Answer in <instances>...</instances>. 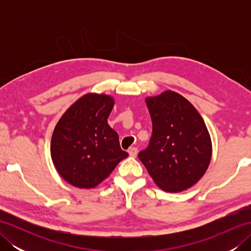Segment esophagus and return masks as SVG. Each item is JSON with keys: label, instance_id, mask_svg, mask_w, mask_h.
Masks as SVG:
<instances>
[{"label": "esophagus", "instance_id": "obj_1", "mask_svg": "<svg viewBox=\"0 0 251 251\" xmlns=\"http://www.w3.org/2000/svg\"><path fill=\"white\" fill-rule=\"evenodd\" d=\"M128 153H129V155H130L131 157H136V155H137V153H138V149H137V148H135V147H132V148H129V150H128Z\"/></svg>", "mask_w": 251, "mask_h": 251}]
</instances>
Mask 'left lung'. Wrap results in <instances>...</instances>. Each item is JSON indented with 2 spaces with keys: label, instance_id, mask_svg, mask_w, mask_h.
<instances>
[{
  "label": "left lung",
  "instance_id": "left-lung-1",
  "mask_svg": "<svg viewBox=\"0 0 251 251\" xmlns=\"http://www.w3.org/2000/svg\"><path fill=\"white\" fill-rule=\"evenodd\" d=\"M146 103L153 131L138 157L163 191L178 193L191 188L211 161V138L204 120L188 99L173 90L147 97Z\"/></svg>",
  "mask_w": 251,
  "mask_h": 251
}]
</instances>
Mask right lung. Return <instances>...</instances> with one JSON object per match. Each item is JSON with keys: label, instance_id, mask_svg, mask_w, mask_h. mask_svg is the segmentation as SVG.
I'll use <instances>...</instances> for the list:
<instances>
[{"label": "right lung", "instance_id": "obj_1", "mask_svg": "<svg viewBox=\"0 0 251 251\" xmlns=\"http://www.w3.org/2000/svg\"><path fill=\"white\" fill-rule=\"evenodd\" d=\"M114 106L110 95L82 96L58 121L52 132L50 155L60 177L75 188L93 189L128 156L119 135L108 124Z\"/></svg>", "mask_w": 251, "mask_h": 251}]
</instances>
